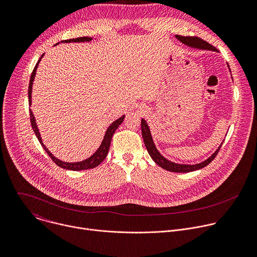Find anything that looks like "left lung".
Masks as SVG:
<instances>
[{
	"label": "left lung",
	"instance_id": "1",
	"mask_svg": "<svg viewBox=\"0 0 257 257\" xmlns=\"http://www.w3.org/2000/svg\"><path fill=\"white\" fill-rule=\"evenodd\" d=\"M176 38L183 44H185L191 48H196V49H200V50H210V51H217L213 46H211L210 44H208L207 42L201 40L200 38H197V36H182V35H176ZM141 132H142V137H143V141L145 144V148L148 150L150 156L152 157V159L155 161V163L157 165H159L161 168L170 171V172H174V173H188V172H193L199 169H202L204 167H206L209 163H211V161L216 157L218 151L221 150L222 144L218 146V149L211 155V157H209L207 160H205L202 163L196 164V165H183V164H176L173 163L169 160H167L166 158H164L159 151L157 150L156 145L154 143L152 134H151V130L149 128L148 123L144 119H141Z\"/></svg>",
	"mask_w": 257,
	"mask_h": 257
}]
</instances>
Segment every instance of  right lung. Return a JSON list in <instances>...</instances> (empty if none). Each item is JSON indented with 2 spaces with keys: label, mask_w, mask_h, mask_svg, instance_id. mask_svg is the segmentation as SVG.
I'll return each mask as SVG.
<instances>
[{
  "label": "right lung",
  "mask_w": 257,
  "mask_h": 257,
  "mask_svg": "<svg viewBox=\"0 0 257 257\" xmlns=\"http://www.w3.org/2000/svg\"><path fill=\"white\" fill-rule=\"evenodd\" d=\"M92 39L91 38H88V36H82V38H77V39H72V40H66V41H63L62 43H79V42H89L91 41ZM44 55H42V57L40 58V60L38 61V63H36L32 73H31V76H30V80H29V87H28V101H29V104H31V92H32V84H33V80H34V76H35V72H36V69H38V66H39V63L41 61V59L43 58ZM29 115H30V123H31V127L36 135V137H38L40 143L42 144V146L44 148V150L46 151V153L49 155V157L53 160V162L63 168V169H66V170H71V171H81V170H87V169H93L95 167H97L106 157L107 153H108V149H109V145H111V141H112V137L115 133V131L117 130V128L119 127V125H121V123L123 122L125 116H122L121 118H119L118 120H116L115 122H113L111 125H109V127L107 128L105 134H104V137L102 139V142L100 144V146L98 148V150L90 157L88 158L87 160L85 161H82V162H78V163H65V162H62L60 160H58L57 158H55L51 152H49V150L46 148L45 144L43 143V140H42V137H41V134H40V131H39V128L38 126H36V123H35V119H34V116L32 114V111L31 109H29Z\"/></svg>",
  "instance_id": "right-lung-1"
}]
</instances>
